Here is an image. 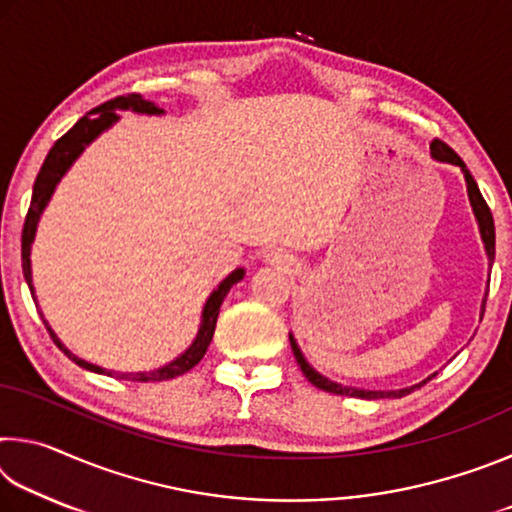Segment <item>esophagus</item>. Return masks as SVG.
<instances>
[{"mask_svg":"<svg viewBox=\"0 0 512 512\" xmlns=\"http://www.w3.org/2000/svg\"><path fill=\"white\" fill-rule=\"evenodd\" d=\"M271 262H277V264H282V262H287V259H284V257H280V255H273V253H271Z\"/></svg>","mask_w":512,"mask_h":512,"instance_id":"1","label":"esophagus"}]
</instances>
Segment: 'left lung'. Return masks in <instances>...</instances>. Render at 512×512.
<instances>
[{
    "label": "left lung",
    "instance_id": "obj_1",
    "mask_svg": "<svg viewBox=\"0 0 512 512\" xmlns=\"http://www.w3.org/2000/svg\"><path fill=\"white\" fill-rule=\"evenodd\" d=\"M431 155L433 160L438 162H449V164H456V167H461L463 173H465V183H467V196H470V203H472V210H474V216L476 221H479V230H481V239L485 244V253H488V259L490 264L495 262V221H492V212L488 203L483 201V196L479 192V185H476V180L472 178V173L467 171L465 162L458 158L454 149H449V146L445 142L440 140H433L431 142ZM485 311V302H483V309H481V316ZM289 341H291V350H293V357H296L298 366L302 370V375H305L311 384H314L316 388H320V391H327V393H334V395H350V397H361V400H384V397H404L409 395L413 388H420L422 384H427V381L436 375L433 372L431 377H427L424 381H420V384H415L411 388H400V391H363V388H345L341 384H336V381H329L327 377L320 375V372H316L314 368L309 366L307 359L302 357V352L298 348L296 339H293V334H289Z\"/></svg>",
    "mask_w": 512,
    "mask_h": 512
}]
</instances>
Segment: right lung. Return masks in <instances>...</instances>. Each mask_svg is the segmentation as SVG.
<instances>
[{"label": "right lung", "instance_id": "right-lung-1", "mask_svg": "<svg viewBox=\"0 0 512 512\" xmlns=\"http://www.w3.org/2000/svg\"><path fill=\"white\" fill-rule=\"evenodd\" d=\"M117 110H135V112H142V115H162V112H164L162 108L155 106V103L142 99L140 94H126V97H117L112 101L101 103V106L90 110L88 115L76 121V124L69 128V131L63 137H60V140L54 146H51V151L47 153L45 162H42L36 183H33L31 205H29L27 219H24V230H22V271H24V280H27L33 298H36V293H33V284H31V244H33V237H36L40 214L47 207L51 194H54L56 185L60 183V178L65 176L67 169L74 164V160L83 153L85 146L97 140V137L103 131H106V128H110L119 119ZM241 277H244V268H237V271H232L228 277H225V280L212 291V296L207 298V302H205L201 327H198V334H196L194 343L189 345V348L183 354H180V357H176L171 363H167V366L155 368L151 372H115V370L94 366V363L83 361V359L76 357V354L69 352L65 345L60 343L58 336L54 334V329L47 325V320H45V325L49 329V336L54 339L58 348L63 350L67 357L76 363V366H81L85 370L99 372V375H108V377L115 375L119 379H128V381L173 379L178 375H185L187 370H192L196 363L205 357L207 345H210L212 336H214L216 318H219V309L223 305V298L228 296L232 284H237Z\"/></svg>", "mask_w": 512, "mask_h": 512}]
</instances>
